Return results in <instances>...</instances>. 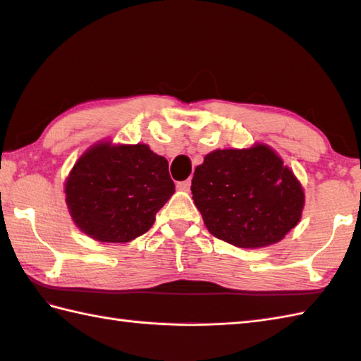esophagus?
Returning <instances> with one entry per match:
<instances>
[{
    "mask_svg": "<svg viewBox=\"0 0 361 361\" xmlns=\"http://www.w3.org/2000/svg\"><path fill=\"white\" fill-rule=\"evenodd\" d=\"M176 188H178L180 190H189V188H190V180H185V181L176 183Z\"/></svg>",
    "mask_w": 361,
    "mask_h": 361,
    "instance_id": "esophagus-1",
    "label": "esophagus"
}]
</instances>
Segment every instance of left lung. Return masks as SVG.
<instances>
[{"label":"left lung","instance_id":"obj_1","mask_svg":"<svg viewBox=\"0 0 361 361\" xmlns=\"http://www.w3.org/2000/svg\"><path fill=\"white\" fill-rule=\"evenodd\" d=\"M190 190L208 231L239 248L278 243L304 208L301 183L265 144L208 153Z\"/></svg>","mask_w":361,"mask_h":361}]
</instances>
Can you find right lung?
<instances>
[{"instance_id":"obj_1","label":"right lung","mask_w":361,"mask_h":361,"mask_svg":"<svg viewBox=\"0 0 361 361\" xmlns=\"http://www.w3.org/2000/svg\"><path fill=\"white\" fill-rule=\"evenodd\" d=\"M173 192L167 159L147 144H94L65 183L74 224L91 239L109 243L130 242L147 233Z\"/></svg>"}]
</instances>
